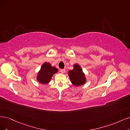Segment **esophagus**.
Here are the masks:
<instances>
[{"mask_svg": "<svg viewBox=\"0 0 130 130\" xmlns=\"http://www.w3.org/2000/svg\"><path fill=\"white\" fill-rule=\"evenodd\" d=\"M60 72L61 73H64L65 72V69H61V70H60Z\"/></svg>", "mask_w": 130, "mask_h": 130, "instance_id": "esophagus-1", "label": "esophagus"}]
</instances>
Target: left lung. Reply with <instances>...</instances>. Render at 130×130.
I'll list each match as a JSON object with an SVG mask.
<instances>
[{"label": "left lung", "mask_w": 130, "mask_h": 130, "mask_svg": "<svg viewBox=\"0 0 130 130\" xmlns=\"http://www.w3.org/2000/svg\"><path fill=\"white\" fill-rule=\"evenodd\" d=\"M69 76L71 83L75 86L84 85L87 79L82 68L78 64L73 65V69L68 72Z\"/></svg>", "instance_id": "1"}]
</instances>
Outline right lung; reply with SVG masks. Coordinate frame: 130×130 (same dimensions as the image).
<instances>
[{"instance_id": "obj_1", "label": "right lung", "mask_w": 130, "mask_h": 130, "mask_svg": "<svg viewBox=\"0 0 130 130\" xmlns=\"http://www.w3.org/2000/svg\"><path fill=\"white\" fill-rule=\"evenodd\" d=\"M58 70L55 66H52L49 62H44L40 70L38 72L36 80L38 83L43 85L49 84L51 79L55 73H57Z\"/></svg>"}]
</instances>
